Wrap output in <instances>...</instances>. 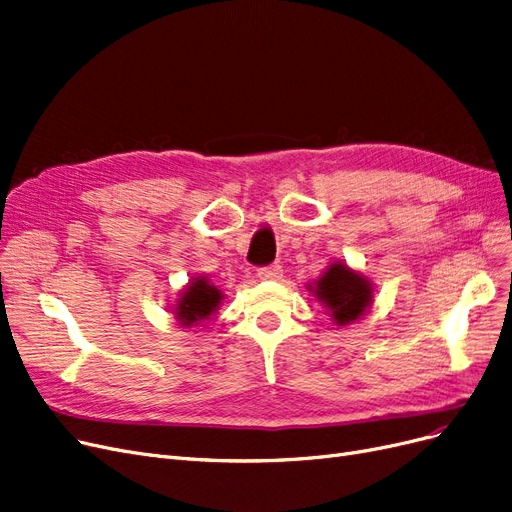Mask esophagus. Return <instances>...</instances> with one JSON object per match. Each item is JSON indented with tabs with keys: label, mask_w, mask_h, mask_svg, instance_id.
<instances>
[{
	"label": "esophagus",
	"mask_w": 512,
	"mask_h": 512,
	"mask_svg": "<svg viewBox=\"0 0 512 512\" xmlns=\"http://www.w3.org/2000/svg\"><path fill=\"white\" fill-rule=\"evenodd\" d=\"M280 274H282V268L278 266V263H270V266L257 268V276L261 280H276V278H280Z\"/></svg>",
	"instance_id": "esophagus-1"
}]
</instances>
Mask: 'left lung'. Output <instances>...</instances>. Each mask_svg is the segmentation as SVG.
<instances>
[{"label": "left lung", "mask_w": 512, "mask_h": 512, "mask_svg": "<svg viewBox=\"0 0 512 512\" xmlns=\"http://www.w3.org/2000/svg\"><path fill=\"white\" fill-rule=\"evenodd\" d=\"M318 297L331 310L337 325H348L365 312L371 301V289L365 278L346 266H333L318 280Z\"/></svg>", "instance_id": "1"}]
</instances>
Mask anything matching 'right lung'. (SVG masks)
Segmentation results:
<instances>
[{
    "label": "right lung",
    "instance_id": "1",
    "mask_svg": "<svg viewBox=\"0 0 512 512\" xmlns=\"http://www.w3.org/2000/svg\"><path fill=\"white\" fill-rule=\"evenodd\" d=\"M219 299L221 295L215 287L208 285L206 280H196L187 287L185 295L179 299L177 316L185 327H189L196 323V320L208 318V314L215 312V308L219 306Z\"/></svg>",
    "mask_w": 512,
    "mask_h": 512
}]
</instances>
